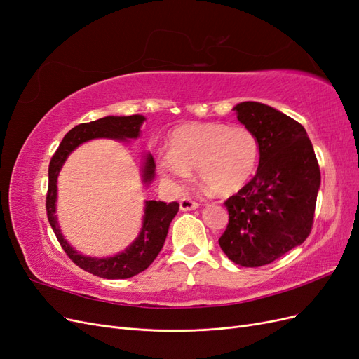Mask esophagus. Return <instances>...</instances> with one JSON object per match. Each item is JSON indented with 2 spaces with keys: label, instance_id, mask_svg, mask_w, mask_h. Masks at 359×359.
Returning <instances> with one entry per match:
<instances>
[{
  "label": "esophagus",
  "instance_id": "esophagus-1",
  "mask_svg": "<svg viewBox=\"0 0 359 359\" xmlns=\"http://www.w3.org/2000/svg\"><path fill=\"white\" fill-rule=\"evenodd\" d=\"M180 208L182 211H191V210H196L199 208V203L196 201H193L190 198H182L180 201Z\"/></svg>",
  "mask_w": 359,
  "mask_h": 359
}]
</instances>
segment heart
Returning a JSON list of instances; mask_svg holds the SVG:
<instances>
[{
	"label": "heart",
	"instance_id": "1",
	"mask_svg": "<svg viewBox=\"0 0 359 359\" xmlns=\"http://www.w3.org/2000/svg\"><path fill=\"white\" fill-rule=\"evenodd\" d=\"M259 142L244 126L191 123L173 130L169 153L157 157L160 173L181 187L196 169L199 178L220 194L240 190L253 175Z\"/></svg>",
	"mask_w": 359,
	"mask_h": 359
}]
</instances>
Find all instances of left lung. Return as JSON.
<instances>
[{"label": "left lung", "instance_id": "8db88e82", "mask_svg": "<svg viewBox=\"0 0 359 359\" xmlns=\"http://www.w3.org/2000/svg\"><path fill=\"white\" fill-rule=\"evenodd\" d=\"M233 111L255 133L260 157L256 175L224 202L229 223L219 244L236 265L257 268L307 240L320 170L306 128L295 119L257 102Z\"/></svg>", "mask_w": 359, "mask_h": 359}]
</instances>
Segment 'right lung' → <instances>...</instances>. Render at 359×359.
Wrapping results in <instances>:
<instances>
[{
	"label": "right lung",
	"instance_id": "obj_1",
	"mask_svg": "<svg viewBox=\"0 0 359 359\" xmlns=\"http://www.w3.org/2000/svg\"><path fill=\"white\" fill-rule=\"evenodd\" d=\"M142 115H132V116H104L97 119V121L83 123L73 127L70 132L64 136L55 154L52 156L49 163V184H48V194H46V214L48 220L52 226L53 233L57 235V240L62 247L64 252L70 257L73 264L82 268L86 273H91L102 278H128L145 271L154 259L160 253V250L165 244L166 235L169 231V224L173 217L177 215L180 210L178 202H157V201H147L145 202V217L144 226L140 231L136 241L130 245L124 253L116 255L114 257L106 259H95L86 257L79 255L78 252L67 244L64 240L58 222L55 217V201H57V178L62 163L66 161L72 151L86 142L90 139L95 137H111V139H127V137H137L139 128L144 123ZM156 161L153 156H147L145 168H144V182H151L154 178Z\"/></svg>",
	"mask_w": 359,
	"mask_h": 359
}]
</instances>
